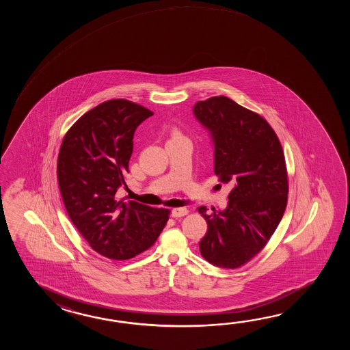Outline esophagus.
Returning a JSON list of instances; mask_svg holds the SVG:
<instances>
[{
    "instance_id": "esophagus-1",
    "label": "esophagus",
    "mask_w": 350,
    "mask_h": 350,
    "mask_svg": "<svg viewBox=\"0 0 350 350\" xmlns=\"http://www.w3.org/2000/svg\"><path fill=\"white\" fill-rule=\"evenodd\" d=\"M189 210L186 208H172V216L174 217H181V216L187 215Z\"/></svg>"
}]
</instances>
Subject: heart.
Here are the masks:
<instances>
[{
  "label": "heart",
  "mask_w": 350,
  "mask_h": 350,
  "mask_svg": "<svg viewBox=\"0 0 350 350\" xmlns=\"http://www.w3.org/2000/svg\"><path fill=\"white\" fill-rule=\"evenodd\" d=\"M176 136H181V134L178 133V130H174V131H172V137H176Z\"/></svg>",
  "instance_id": "heart-1"
}]
</instances>
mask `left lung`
<instances>
[{"mask_svg":"<svg viewBox=\"0 0 350 350\" xmlns=\"http://www.w3.org/2000/svg\"><path fill=\"white\" fill-rule=\"evenodd\" d=\"M193 111L214 144V172L232 185L225 210L199 208L208 224L200 253L219 268H240L267 245L286 208L282 144L267 120L229 97L199 101Z\"/></svg>","mask_w":350,"mask_h":350,"instance_id":"obj_1","label":"left lung"}]
</instances>
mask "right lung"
I'll list each match as a JSON object with an SVG mask.
<instances>
[{"label":"right lung","mask_w":350,"mask_h":350,"mask_svg":"<svg viewBox=\"0 0 350 350\" xmlns=\"http://www.w3.org/2000/svg\"><path fill=\"white\" fill-rule=\"evenodd\" d=\"M154 113L115 98L83 113L67 131L57 159L59 191L71 221L96 252L126 260L154 245L170 210L120 200L135 130Z\"/></svg>","instance_id":"obj_1"}]
</instances>
